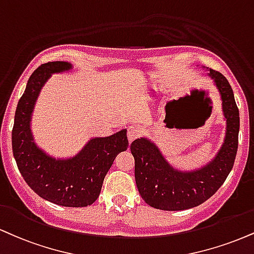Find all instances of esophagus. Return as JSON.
I'll return each instance as SVG.
<instances>
[{"mask_svg":"<svg viewBox=\"0 0 254 254\" xmlns=\"http://www.w3.org/2000/svg\"><path fill=\"white\" fill-rule=\"evenodd\" d=\"M140 133H142L140 127H136V125H131V127H129V129H127V139H129V143L132 142L133 139L138 138Z\"/></svg>","mask_w":254,"mask_h":254,"instance_id":"esophagus-1","label":"esophagus"}]
</instances>
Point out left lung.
Masks as SVG:
<instances>
[{"label":"left lung","instance_id":"8db88e82","mask_svg":"<svg viewBox=\"0 0 254 254\" xmlns=\"http://www.w3.org/2000/svg\"><path fill=\"white\" fill-rule=\"evenodd\" d=\"M206 74L220 94L226 121L224 142L212 160L196 169L180 170L167 161L151 139L140 137L130 145L135 158L137 188L143 200L156 209L185 210L203 203L221 187L233 168L240 127L239 110L227 79L212 68Z\"/></svg>","mask_w":254,"mask_h":254}]
</instances>
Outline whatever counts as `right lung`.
Segmentation results:
<instances>
[{
	"label": "right lung",
	"mask_w": 254,
	"mask_h": 254,
	"mask_svg": "<svg viewBox=\"0 0 254 254\" xmlns=\"http://www.w3.org/2000/svg\"><path fill=\"white\" fill-rule=\"evenodd\" d=\"M67 61L36 68L17 103L11 132L14 158L24 181L40 197L59 206L86 207L99 196L104 177L119 152L129 146L127 129L106 137H92L71 157H56L35 143L32 117L42 87L52 74L71 72Z\"/></svg>",
	"instance_id": "1"
}]
</instances>
